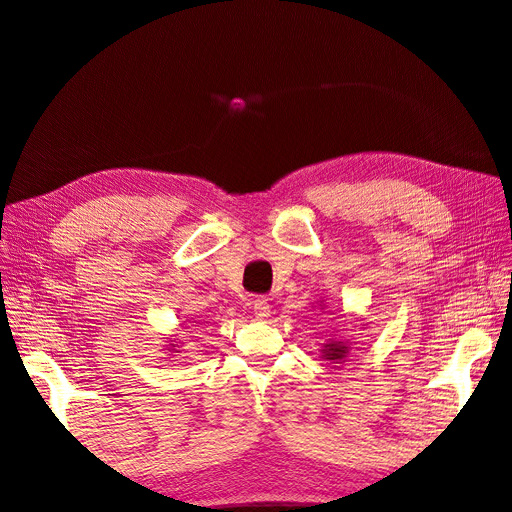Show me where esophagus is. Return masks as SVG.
I'll use <instances>...</instances> for the list:
<instances>
[{
    "label": "esophagus",
    "instance_id": "obj_1",
    "mask_svg": "<svg viewBox=\"0 0 512 512\" xmlns=\"http://www.w3.org/2000/svg\"><path fill=\"white\" fill-rule=\"evenodd\" d=\"M252 309H254V316H256L258 320H266V318L270 316V305H268V301H266L264 297L254 299V301H252Z\"/></svg>",
    "mask_w": 512,
    "mask_h": 512
}]
</instances>
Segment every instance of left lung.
<instances>
[{"label":"left lung","mask_w":512,"mask_h":512,"mask_svg":"<svg viewBox=\"0 0 512 512\" xmlns=\"http://www.w3.org/2000/svg\"><path fill=\"white\" fill-rule=\"evenodd\" d=\"M318 305H320V309H326L324 299H322ZM350 350H352L350 344H344V342H340V340H328V342L322 346V359H326V361L338 365V363H344V359H346V355H348Z\"/></svg>","instance_id":"8db88e82"}]
</instances>
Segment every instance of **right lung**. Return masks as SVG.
Segmentation results:
<instances>
[{"instance_id":"obj_1","label":"right lung","mask_w":512,"mask_h":512,"mask_svg":"<svg viewBox=\"0 0 512 512\" xmlns=\"http://www.w3.org/2000/svg\"><path fill=\"white\" fill-rule=\"evenodd\" d=\"M166 342H170V344H166V350H168V352H182L180 348L184 346V342H178L176 338H174V340H166Z\"/></svg>"}]
</instances>
